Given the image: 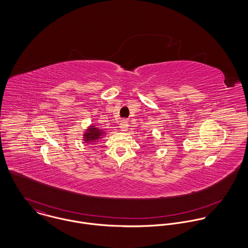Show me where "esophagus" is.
<instances>
[{
    "label": "esophagus",
    "mask_w": 248,
    "mask_h": 248,
    "mask_svg": "<svg viewBox=\"0 0 248 248\" xmlns=\"http://www.w3.org/2000/svg\"><path fill=\"white\" fill-rule=\"evenodd\" d=\"M119 127L121 129V131L123 132H126L128 130V127H129V123L127 120H123L120 124H119Z\"/></svg>",
    "instance_id": "1"
}]
</instances>
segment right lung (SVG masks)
<instances>
[{
	"label": "right lung",
	"mask_w": 248,
	"mask_h": 248,
	"mask_svg": "<svg viewBox=\"0 0 248 248\" xmlns=\"http://www.w3.org/2000/svg\"><path fill=\"white\" fill-rule=\"evenodd\" d=\"M104 135V132L94 126H91L84 135V141L86 143L95 141Z\"/></svg>",
	"instance_id": "1"
}]
</instances>
